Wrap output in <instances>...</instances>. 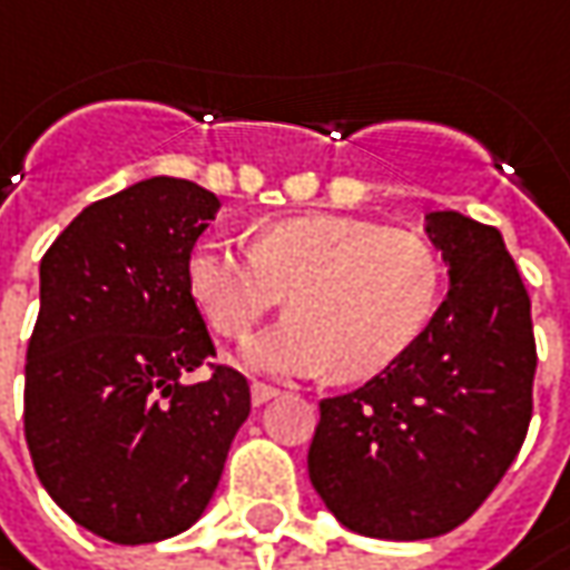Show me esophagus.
Returning a JSON list of instances; mask_svg holds the SVG:
<instances>
[{"mask_svg": "<svg viewBox=\"0 0 570 570\" xmlns=\"http://www.w3.org/2000/svg\"><path fill=\"white\" fill-rule=\"evenodd\" d=\"M274 395H281V389H277V385L258 383V380L252 383V402H255V405H264V402H271Z\"/></svg>", "mask_w": 570, "mask_h": 570, "instance_id": "34e87169", "label": "esophagus"}]
</instances>
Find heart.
<instances>
[{
	"mask_svg": "<svg viewBox=\"0 0 570 570\" xmlns=\"http://www.w3.org/2000/svg\"><path fill=\"white\" fill-rule=\"evenodd\" d=\"M187 286L223 337H245L286 293L289 315L245 347L252 366L366 380L428 328L440 261L405 229L309 213L261 223L252 252L200 238L187 255Z\"/></svg>",
	"mask_w": 570,
	"mask_h": 570,
	"instance_id": "obj_1",
	"label": "heart"
}]
</instances>
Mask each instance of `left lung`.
<instances>
[{
  "instance_id": "1",
  "label": "left lung",
  "mask_w": 570,
  "mask_h": 570,
  "mask_svg": "<svg viewBox=\"0 0 570 570\" xmlns=\"http://www.w3.org/2000/svg\"><path fill=\"white\" fill-rule=\"evenodd\" d=\"M450 293L395 363L318 402L309 479L347 530L431 539L456 530L517 459L532 417L530 296L494 226L428 213Z\"/></svg>"
}]
</instances>
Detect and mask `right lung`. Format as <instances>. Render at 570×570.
<instances>
[{
    "label": "right lung",
    "mask_w": 570,
    "mask_h": 570,
    "mask_svg": "<svg viewBox=\"0 0 570 570\" xmlns=\"http://www.w3.org/2000/svg\"><path fill=\"white\" fill-rule=\"evenodd\" d=\"M219 210L185 178L95 200L40 261L24 363V440L47 494L79 527L139 546L200 520L252 392L216 357L187 255Z\"/></svg>",
    "instance_id": "add662e5"
}]
</instances>
